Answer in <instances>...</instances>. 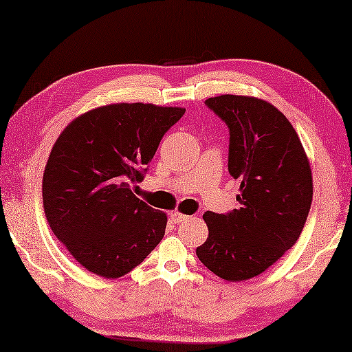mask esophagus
<instances>
[{
	"instance_id": "34e87169",
	"label": "esophagus",
	"mask_w": 352,
	"mask_h": 352,
	"mask_svg": "<svg viewBox=\"0 0 352 352\" xmlns=\"http://www.w3.org/2000/svg\"><path fill=\"white\" fill-rule=\"evenodd\" d=\"M170 218L175 223H182V221H187L188 220V215H184V214H179V212H171V215H170Z\"/></svg>"
}]
</instances>
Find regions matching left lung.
Masks as SVG:
<instances>
[{"mask_svg":"<svg viewBox=\"0 0 352 352\" xmlns=\"http://www.w3.org/2000/svg\"><path fill=\"white\" fill-rule=\"evenodd\" d=\"M206 106L229 129L228 170L240 181V207L206 212L209 237L197 256L218 278L246 280L296 243L312 204V171L296 131L273 104L221 95Z\"/></svg>","mask_w":352,"mask_h":352,"instance_id":"left-lung-1","label":"left lung"}]
</instances>
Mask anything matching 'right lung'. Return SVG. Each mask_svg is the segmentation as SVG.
<instances>
[{
    "mask_svg": "<svg viewBox=\"0 0 352 352\" xmlns=\"http://www.w3.org/2000/svg\"><path fill=\"white\" fill-rule=\"evenodd\" d=\"M186 112L117 102L79 115L62 131L45 166L46 220L57 240L90 273L128 274L164 239L166 214L138 199L165 132Z\"/></svg>",
    "mask_w": 352,
    "mask_h": 352,
    "instance_id": "add662e5",
    "label": "right lung"
}]
</instances>
